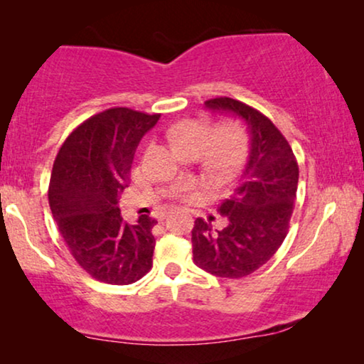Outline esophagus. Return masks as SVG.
Here are the masks:
<instances>
[{
    "label": "esophagus",
    "instance_id": "esophagus-1",
    "mask_svg": "<svg viewBox=\"0 0 364 364\" xmlns=\"http://www.w3.org/2000/svg\"><path fill=\"white\" fill-rule=\"evenodd\" d=\"M169 213H171V211H166V213H164V215H163V220H164V218H166V216L169 215Z\"/></svg>",
    "mask_w": 364,
    "mask_h": 364
}]
</instances>
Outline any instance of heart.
I'll use <instances>...</instances> for the list:
<instances>
[{
  "label": "heart",
  "instance_id": "1",
  "mask_svg": "<svg viewBox=\"0 0 364 364\" xmlns=\"http://www.w3.org/2000/svg\"><path fill=\"white\" fill-rule=\"evenodd\" d=\"M168 136L179 151H201L208 169L221 176L238 169L248 151V132L236 118L223 119L213 129L208 118H185L168 129ZM188 188L179 185L173 195L183 196Z\"/></svg>",
  "mask_w": 364,
  "mask_h": 364
}]
</instances>
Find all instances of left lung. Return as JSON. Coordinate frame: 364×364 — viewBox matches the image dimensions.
Wrapping results in <instances>:
<instances>
[{
  "label": "left lung",
  "instance_id": "1",
  "mask_svg": "<svg viewBox=\"0 0 364 364\" xmlns=\"http://www.w3.org/2000/svg\"><path fill=\"white\" fill-rule=\"evenodd\" d=\"M206 108L228 111L248 126L250 156L218 208L223 230L196 218L191 231L193 261L220 278H243L261 268L288 235L296 200L299 168L287 138L268 116L238 100L213 98Z\"/></svg>",
  "mask_w": 364,
  "mask_h": 364
}]
</instances>
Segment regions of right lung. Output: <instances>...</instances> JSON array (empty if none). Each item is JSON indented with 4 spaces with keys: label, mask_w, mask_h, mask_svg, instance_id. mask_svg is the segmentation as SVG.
<instances>
[{
    "label": "right lung",
    "mask_w": 364,
    "mask_h": 364,
    "mask_svg": "<svg viewBox=\"0 0 364 364\" xmlns=\"http://www.w3.org/2000/svg\"><path fill=\"white\" fill-rule=\"evenodd\" d=\"M159 116L105 109L77 126L53 164L48 201L58 230L76 263L103 283L132 284L153 266L156 220L123 221L118 200L129 185L134 151Z\"/></svg>",
    "instance_id": "obj_1"
}]
</instances>
